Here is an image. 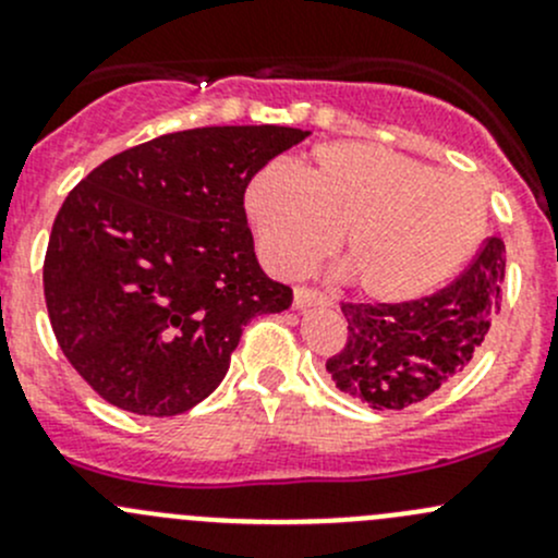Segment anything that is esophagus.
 I'll return each instance as SVG.
<instances>
[{
  "label": "esophagus",
  "mask_w": 558,
  "mask_h": 558,
  "mask_svg": "<svg viewBox=\"0 0 558 558\" xmlns=\"http://www.w3.org/2000/svg\"><path fill=\"white\" fill-rule=\"evenodd\" d=\"M294 305H296V307L326 305V296L320 294V291H315V289H305V286H300V289H294Z\"/></svg>",
  "instance_id": "obj_1"
}]
</instances>
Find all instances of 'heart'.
Returning <instances> with one entry per match:
<instances>
[{
	"label": "heart",
	"mask_w": 558,
	"mask_h": 558,
	"mask_svg": "<svg viewBox=\"0 0 558 558\" xmlns=\"http://www.w3.org/2000/svg\"><path fill=\"white\" fill-rule=\"evenodd\" d=\"M258 256L296 278L340 238V262L378 302L429 294L466 262L486 227L475 180L369 143L313 148L305 170L262 167L245 189Z\"/></svg>",
	"instance_id": "obj_1"
}]
</instances>
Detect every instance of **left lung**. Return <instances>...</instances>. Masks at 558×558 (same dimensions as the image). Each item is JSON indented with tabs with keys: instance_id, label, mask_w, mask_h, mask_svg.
<instances>
[{
	"instance_id": "8db88e82",
	"label": "left lung",
	"mask_w": 558,
	"mask_h": 558,
	"mask_svg": "<svg viewBox=\"0 0 558 558\" xmlns=\"http://www.w3.org/2000/svg\"><path fill=\"white\" fill-rule=\"evenodd\" d=\"M505 243L488 238L446 289L408 302H340L342 351L326 359L335 386L373 410H402L464 373L502 307Z\"/></svg>"
}]
</instances>
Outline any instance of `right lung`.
I'll use <instances>...</instances> for the list:
<instances>
[{"label":"right lung","instance_id":"1","mask_svg":"<svg viewBox=\"0 0 558 558\" xmlns=\"http://www.w3.org/2000/svg\"><path fill=\"white\" fill-rule=\"evenodd\" d=\"M307 134H161L70 191L45 251V305L64 356L105 402L185 413L221 384L247 320L291 305L289 286L256 262L245 189Z\"/></svg>","mask_w":558,"mask_h":558}]
</instances>
